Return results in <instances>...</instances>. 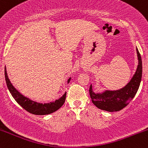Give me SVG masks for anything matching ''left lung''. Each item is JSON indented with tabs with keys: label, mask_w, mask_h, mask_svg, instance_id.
<instances>
[{
	"label": "left lung",
	"mask_w": 148,
	"mask_h": 148,
	"mask_svg": "<svg viewBox=\"0 0 148 148\" xmlns=\"http://www.w3.org/2000/svg\"><path fill=\"white\" fill-rule=\"evenodd\" d=\"M136 52L138 66L132 78L126 86L115 90H103L101 92H95L93 90V85H90V95L92 103L98 108L109 112L119 111L125 108L136 95L142 78V60L137 48Z\"/></svg>",
	"instance_id": "obj_1"
}]
</instances>
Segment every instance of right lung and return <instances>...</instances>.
<instances>
[{
	"label": "right lung",
	"instance_id": "obj_1",
	"mask_svg": "<svg viewBox=\"0 0 148 148\" xmlns=\"http://www.w3.org/2000/svg\"><path fill=\"white\" fill-rule=\"evenodd\" d=\"M5 77L6 84L8 90H9L10 92L11 93L12 96L15 99V101L22 108H24L25 111L29 112V113H32V114L38 115L51 114V113H53L58 111L64 104L66 98V94H67L66 91L58 99L53 100V101H50V102L48 103H40L37 102L36 101L31 100L30 98H28L24 95H23L20 92H18L14 87V86L12 84L11 81H10L9 77L8 76L6 67H5ZM70 80L71 77L67 80V84H69Z\"/></svg>",
	"mask_w": 148,
	"mask_h": 148
}]
</instances>
